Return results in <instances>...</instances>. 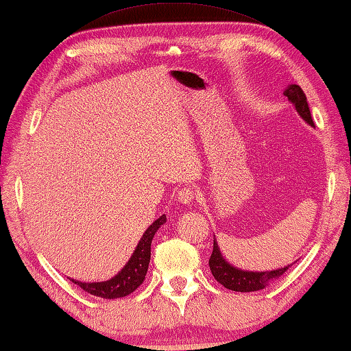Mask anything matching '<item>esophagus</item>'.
Returning <instances> with one entry per match:
<instances>
[{"mask_svg":"<svg viewBox=\"0 0 351 351\" xmlns=\"http://www.w3.org/2000/svg\"><path fill=\"white\" fill-rule=\"evenodd\" d=\"M197 197V191L193 186H183L177 193V199H179L180 204H191V202Z\"/></svg>","mask_w":351,"mask_h":351,"instance_id":"esophagus-1","label":"esophagus"}]
</instances>
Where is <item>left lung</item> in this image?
Instances as JSON below:
<instances>
[{
  "label": "left lung",
  "mask_w": 351,
  "mask_h": 351,
  "mask_svg": "<svg viewBox=\"0 0 351 351\" xmlns=\"http://www.w3.org/2000/svg\"><path fill=\"white\" fill-rule=\"evenodd\" d=\"M285 95L288 97V100L294 104V108H296L299 115L302 117L308 125L315 126V123H313V119H311L308 103H306L305 92L300 89V86L290 84L285 90ZM290 267L291 265H288L285 268L273 269V271H262V273L242 271V269L230 265V263L223 259V256L220 254V250L217 247L216 241H214L213 254L210 257V268L214 279H216L219 284H222L225 288H228V290L241 291V293L262 290V288H265L273 279L284 274Z\"/></svg>",
  "instance_id": "left-lung-1"
}]
</instances>
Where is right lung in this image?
I'll list each match as a JSON object with an SVG mask.
<instances>
[{
  "mask_svg": "<svg viewBox=\"0 0 351 351\" xmlns=\"http://www.w3.org/2000/svg\"><path fill=\"white\" fill-rule=\"evenodd\" d=\"M166 222V216H160L156 222H154L149 228L145 231L143 237L140 239L137 247H135L134 254L126 263V267L115 276V278L109 279L106 282H92V284H86V282H77L71 279L73 284H77L83 291L92 294V296L103 298V299H117L125 298L128 294L137 290V288L143 284L145 276L149 267L151 261V242L156 234L160 225Z\"/></svg>",
  "mask_w": 351,
  "mask_h": 351,
  "instance_id": "add662e5",
  "label": "right lung"
}]
</instances>
